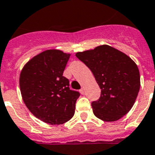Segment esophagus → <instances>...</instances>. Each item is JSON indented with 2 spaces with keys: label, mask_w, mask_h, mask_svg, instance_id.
Segmentation results:
<instances>
[{
  "label": "esophagus",
  "mask_w": 155,
  "mask_h": 155,
  "mask_svg": "<svg viewBox=\"0 0 155 155\" xmlns=\"http://www.w3.org/2000/svg\"><path fill=\"white\" fill-rule=\"evenodd\" d=\"M80 92H81L82 95H84V94H85V91H84V87H82V88L80 89Z\"/></svg>",
  "instance_id": "1"
}]
</instances>
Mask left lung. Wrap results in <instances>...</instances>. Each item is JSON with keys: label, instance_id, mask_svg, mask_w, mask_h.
<instances>
[{"label": "left lung", "instance_id": "left-lung-1", "mask_svg": "<svg viewBox=\"0 0 155 155\" xmlns=\"http://www.w3.org/2000/svg\"><path fill=\"white\" fill-rule=\"evenodd\" d=\"M75 56L92 71L101 89L99 100L91 103L95 116L103 121L114 122L127 114L140 88L139 70L134 60L107 45Z\"/></svg>", "mask_w": 155, "mask_h": 155}]
</instances>
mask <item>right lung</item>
Instances as JSON below:
<instances>
[{"label":"right lung","instance_id":"obj_1","mask_svg":"<svg viewBox=\"0 0 155 155\" xmlns=\"http://www.w3.org/2000/svg\"><path fill=\"white\" fill-rule=\"evenodd\" d=\"M71 54L57 49L42 51L28 60L20 74V89L30 112L44 123L60 125L73 117L80 95L63 76Z\"/></svg>","mask_w":155,"mask_h":155}]
</instances>
